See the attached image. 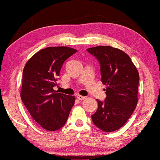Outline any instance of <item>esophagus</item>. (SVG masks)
Listing matches in <instances>:
<instances>
[{
  "instance_id": "obj_1",
  "label": "esophagus",
  "mask_w": 160,
  "mask_h": 160,
  "mask_svg": "<svg viewBox=\"0 0 160 160\" xmlns=\"http://www.w3.org/2000/svg\"><path fill=\"white\" fill-rule=\"evenodd\" d=\"M77 98L79 99V100H81V101H82V100H84V99L86 98V97H84V96H82V95H80V94H78V95L77 96Z\"/></svg>"
}]
</instances>
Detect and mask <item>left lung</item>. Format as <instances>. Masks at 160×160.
I'll return each mask as SVG.
<instances>
[{
	"label": "left lung",
	"instance_id": "left-lung-1",
	"mask_svg": "<svg viewBox=\"0 0 160 160\" xmlns=\"http://www.w3.org/2000/svg\"><path fill=\"white\" fill-rule=\"evenodd\" d=\"M100 64L102 82L107 85L104 102L97 99L98 109L92 115L97 127L104 132L121 128L136 107L139 74L128 54L109 46L87 49Z\"/></svg>",
	"mask_w": 160,
	"mask_h": 160
}]
</instances>
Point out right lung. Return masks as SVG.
<instances>
[{
  "label": "right lung",
  "instance_id": "obj_1",
  "mask_svg": "<svg viewBox=\"0 0 160 160\" xmlns=\"http://www.w3.org/2000/svg\"><path fill=\"white\" fill-rule=\"evenodd\" d=\"M77 52L66 47H47L36 53L23 70L20 97L32 117L43 128L55 131L68 118L73 96L54 90L65 61Z\"/></svg>",
  "mask_w": 160,
  "mask_h": 160
}]
</instances>
